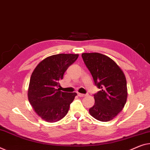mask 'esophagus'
I'll return each instance as SVG.
<instances>
[{"mask_svg": "<svg viewBox=\"0 0 150 150\" xmlns=\"http://www.w3.org/2000/svg\"><path fill=\"white\" fill-rule=\"evenodd\" d=\"M78 96H80V97H84V96H86V94H82V93H78Z\"/></svg>", "mask_w": 150, "mask_h": 150, "instance_id": "34e87169", "label": "esophagus"}]
</instances>
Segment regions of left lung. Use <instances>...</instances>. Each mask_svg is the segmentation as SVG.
I'll return each mask as SVG.
<instances>
[{
    "mask_svg": "<svg viewBox=\"0 0 150 150\" xmlns=\"http://www.w3.org/2000/svg\"><path fill=\"white\" fill-rule=\"evenodd\" d=\"M94 82L101 90L94 95V105L89 113L94 119L107 122L123 110L127 98L125 76L116 62L99 53L82 54Z\"/></svg>",
    "mask_w": 150,
    "mask_h": 150,
    "instance_id": "left-lung-1",
    "label": "left lung"
}]
</instances>
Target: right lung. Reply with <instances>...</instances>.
I'll list each match as a JSON object with an SVG mask.
<instances>
[{"mask_svg": "<svg viewBox=\"0 0 150 150\" xmlns=\"http://www.w3.org/2000/svg\"><path fill=\"white\" fill-rule=\"evenodd\" d=\"M78 54H59L46 57L32 73L28 88V99L35 112L43 120L54 123L68 113L76 93L59 91V80Z\"/></svg>", "mask_w": 150, "mask_h": 150, "instance_id": "add662e5", "label": "right lung"}]
</instances>
